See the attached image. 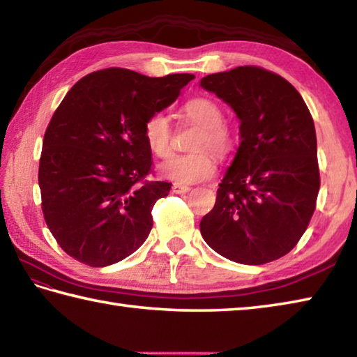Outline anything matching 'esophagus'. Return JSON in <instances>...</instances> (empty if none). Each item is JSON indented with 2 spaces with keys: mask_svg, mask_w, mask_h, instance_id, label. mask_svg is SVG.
Here are the masks:
<instances>
[{
  "mask_svg": "<svg viewBox=\"0 0 357 357\" xmlns=\"http://www.w3.org/2000/svg\"><path fill=\"white\" fill-rule=\"evenodd\" d=\"M172 190H173V193L183 195V193H187L188 190H190V187H188V185H184V184H178V183H174V184H173V187H172Z\"/></svg>",
  "mask_w": 357,
  "mask_h": 357,
  "instance_id": "esophagus-1",
  "label": "esophagus"
}]
</instances>
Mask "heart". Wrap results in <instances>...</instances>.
<instances>
[{
  "label": "heart",
  "mask_w": 357,
  "mask_h": 357,
  "mask_svg": "<svg viewBox=\"0 0 357 357\" xmlns=\"http://www.w3.org/2000/svg\"><path fill=\"white\" fill-rule=\"evenodd\" d=\"M184 116L201 127L193 149L197 151L176 155L159 165V173L164 178L178 184H195L213 176L215 158L226 159L232 155L236 145V136L232 128L222 122L225 114L220 105L208 97H193L184 105ZM144 137L149 149L158 158H167L173 150V130L169 116L162 111L146 117L144 123Z\"/></svg>",
  "instance_id": "obj_1"
}]
</instances>
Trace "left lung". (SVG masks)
Listing matches in <instances>:
<instances>
[{"mask_svg": "<svg viewBox=\"0 0 357 357\" xmlns=\"http://www.w3.org/2000/svg\"><path fill=\"white\" fill-rule=\"evenodd\" d=\"M201 86L240 119V146L201 220L215 252L243 264L274 261L294 249L320 188L314 121L291 83L260 66L206 75Z\"/></svg>", "mask_w": 357, "mask_h": 357, "instance_id": "8db88e82", "label": "left lung"}]
</instances>
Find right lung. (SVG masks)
<instances>
[{"label": "right lung", "instance_id": "add662e5", "mask_svg": "<svg viewBox=\"0 0 357 357\" xmlns=\"http://www.w3.org/2000/svg\"><path fill=\"white\" fill-rule=\"evenodd\" d=\"M193 79L107 68L68 91L45 132L38 185L46 225L69 257L103 268L142 246L153 206L172 188L146 179L153 160L144 123Z\"/></svg>", "mask_w": 357, "mask_h": 357}]
</instances>
